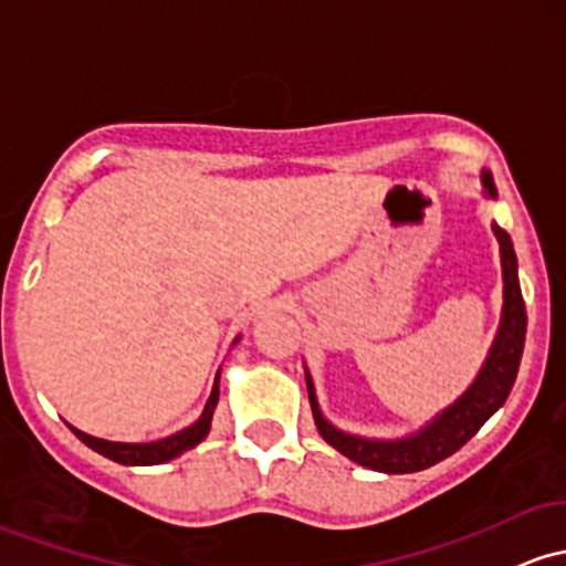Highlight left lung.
I'll return each instance as SVG.
<instances>
[{
    "mask_svg": "<svg viewBox=\"0 0 566 566\" xmlns=\"http://www.w3.org/2000/svg\"><path fill=\"white\" fill-rule=\"evenodd\" d=\"M483 196L496 198V188L492 174H481ZM492 231L500 241V258H502V319L496 338L489 349L486 363H483L481 374L470 384L468 392L459 400L451 402L446 411H440L430 424L421 427L419 432L408 434V438L397 440H376V438H359V434H349L338 427L331 424L322 413L319 402H316L314 381L306 370V387H308V402H312V413L316 421V430L322 438L349 457L352 462L363 464L368 470H378V473H419V470L432 468L440 459L451 457L454 451L462 449L473 434L486 424V419L494 411H500L502 402L511 395L515 374H518L521 354H524V338H526V306L521 297L518 284V260H515V250L511 235L502 231L500 226H492Z\"/></svg>",
    "mask_w": 566,
    "mask_h": 566,
    "instance_id": "8db88e82",
    "label": "left lung"
}]
</instances>
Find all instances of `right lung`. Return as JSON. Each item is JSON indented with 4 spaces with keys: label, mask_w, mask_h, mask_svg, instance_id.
Instances as JSON below:
<instances>
[{
    "label": "right lung",
    "mask_w": 566,
    "mask_h": 566,
    "mask_svg": "<svg viewBox=\"0 0 566 566\" xmlns=\"http://www.w3.org/2000/svg\"><path fill=\"white\" fill-rule=\"evenodd\" d=\"M217 400H220V370H217L212 395H209L207 406H203V413L198 416V421H192L190 427H185V430L174 432L164 440H153V443H115V440H102V438H93V434L80 432L77 427H72V424H70V430L77 434V438L83 440L88 449L96 451V454L112 459V462L136 464V468H145V464H164L174 457L185 454V451L192 449V446H198L203 438H207L209 427H212V413L217 408Z\"/></svg>",
    "instance_id": "add662e5"
}]
</instances>
